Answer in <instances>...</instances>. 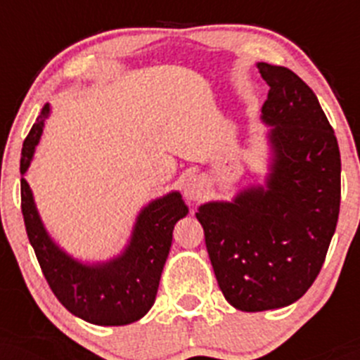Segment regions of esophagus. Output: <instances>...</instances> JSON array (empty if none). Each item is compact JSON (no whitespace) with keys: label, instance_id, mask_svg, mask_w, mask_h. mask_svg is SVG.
Returning <instances> with one entry per match:
<instances>
[{"label":"esophagus","instance_id":"1","mask_svg":"<svg viewBox=\"0 0 360 360\" xmlns=\"http://www.w3.org/2000/svg\"><path fill=\"white\" fill-rule=\"evenodd\" d=\"M183 190H184V197H186L188 200L198 202L205 197L207 191H209V188H207L205 179H203L202 176L193 174V176H190L184 179Z\"/></svg>","mask_w":360,"mask_h":360}]
</instances>
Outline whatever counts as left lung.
<instances>
[{
    "label": "left lung",
    "mask_w": 360,
    "mask_h": 360,
    "mask_svg": "<svg viewBox=\"0 0 360 360\" xmlns=\"http://www.w3.org/2000/svg\"><path fill=\"white\" fill-rule=\"evenodd\" d=\"M270 85L274 167L264 188L198 209L207 252L228 303L244 311L282 308L310 289L335 235L341 158L314 90L291 69L257 64Z\"/></svg>",
    "instance_id": "1"
}]
</instances>
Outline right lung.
Instances as JSON below:
<instances>
[{
  "instance_id": "1",
  "label": "right lung",
  "mask_w": 360,
  "mask_h": 360,
  "mask_svg": "<svg viewBox=\"0 0 360 360\" xmlns=\"http://www.w3.org/2000/svg\"><path fill=\"white\" fill-rule=\"evenodd\" d=\"M49 111L45 104L24 139L20 174H25L31 163ZM20 209L27 238L52 292L72 315L97 326L130 324L153 307L172 245L174 224L188 214L179 193L151 202L137 217L125 252L106 264L86 266L71 259L50 240L24 177L20 179Z\"/></svg>"
}]
</instances>
